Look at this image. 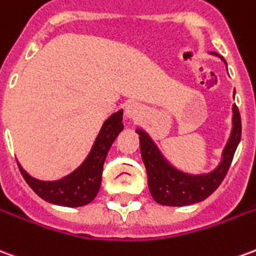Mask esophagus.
Masks as SVG:
<instances>
[{
  "instance_id": "esophagus-1",
  "label": "esophagus",
  "mask_w": 256,
  "mask_h": 256,
  "mask_svg": "<svg viewBox=\"0 0 256 256\" xmlns=\"http://www.w3.org/2000/svg\"><path fill=\"white\" fill-rule=\"evenodd\" d=\"M141 114H142V108L138 104H128L124 110V115L128 119H137L138 116H141Z\"/></svg>"
}]
</instances>
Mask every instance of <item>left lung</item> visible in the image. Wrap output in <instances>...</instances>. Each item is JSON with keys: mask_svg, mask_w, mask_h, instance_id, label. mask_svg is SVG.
<instances>
[{"mask_svg": "<svg viewBox=\"0 0 256 256\" xmlns=\"http://www.w3.org/2000/svg\"><path fill=\"white\" fill-rule=\"evenodd\" d=\"M136 132L140 136L141 158L146 165L148 187L152 198L160 205L184 206L201 202L220 186L241 140V118L238 108L233 105V128L222 154L220 164L215 170L204 174H190L176 169L164 158L158 146L144 130L137 128Z\"/></svg>", "mask_w": 256, "mask_h": 256, "instance_id": "obj_1", "label": "left lung"}]
</instances>
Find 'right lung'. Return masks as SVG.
I'll list each match as a JSON object with an SVG mask.
<instances>
[{"label": "right lung", "mask_w": 256, "mask_h": 256, "mask_svg": "<svg viewBox=\"0 0 256 256\" xmlns=\"http://www.w3.org/2000/svg\"><path fill=\"white\" fill-rule=\"evenodd\" d=\"M123 110H118L104 122L102 128L98 133L94 146L91 148L88 156L78 166V169L65 178L55 182H42L32 178L22 166L18 164L23 178L30 186L36 194L48 202L62 206H83L90 204L97 196L105 158L108 155L112 142L115 141L118 134L123 130L122 118Z\"/></svg>", "instance_id": "1"}]
</instances>
